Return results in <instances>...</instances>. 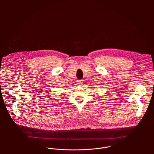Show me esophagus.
Segmentation results:
<instances>
[{"label":"esophagus","mask_w":154,"mask_h":154,"mask_svg":"<svg viewBox=\"0 0 154 154\" xmlns=\"http://www.w3.org/2000/svg\"><path fill=\"white\" fill-rule=\"evenodd\" d=\"M82 83V80H77V85H81Z\"/></svg>","instance_id":"esophagus-1"}]
</instances>
